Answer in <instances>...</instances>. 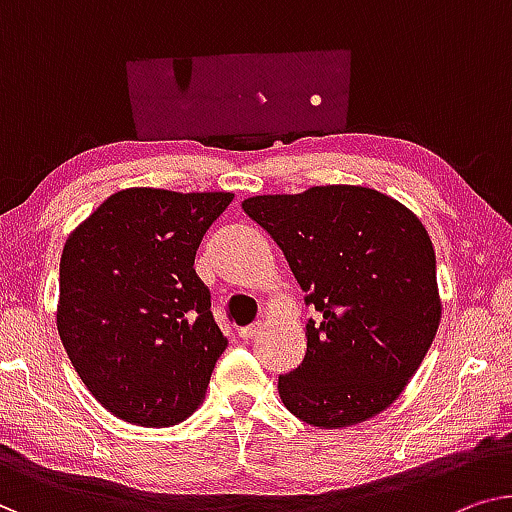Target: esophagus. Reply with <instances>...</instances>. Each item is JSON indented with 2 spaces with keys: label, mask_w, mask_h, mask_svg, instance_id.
<instances>
[{
  "label": "esophagus",
  "mask_w": 512,
  "mask_h": 512,
  "mask_svg": "<svg viewBox=\"0 0 512 512\" xmlns=\"http://www.w3.org/2000/svg\"><path fill=\"white\" fill-rule=\"evenodd\" d=\"M259 331H262V322H253V324H248V326H243V329H239V335L243 340H250V338H255Z\"/></svg>",
  "instance_id": "34e87169"
}]
</instances>
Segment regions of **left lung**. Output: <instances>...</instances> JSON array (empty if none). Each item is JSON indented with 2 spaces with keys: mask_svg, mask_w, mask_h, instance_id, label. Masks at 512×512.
<instances>
[{
  "mask_svg": "<svg viewBox=\"0 0 512 512\" xmlns=\"http://www.w3.org/2000/svg\"><path fill=\"white\" fill-rule=\"evenodd\" d=\"M243 211L285 255L305 305L308 349L278 377L285 407L326 427L363 423L391 407L439 329L437 259L414 213L361 186L257 195Z\"/></svg>",
  "mask_w": 512,
  "mask_h": 512,
  "instance_id": "1",
  "label": "left lung"
}]
</instances>
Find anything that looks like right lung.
<instances>
[{
	"mask_svg": "<svg viewBox=\"0 0 512 512\" xmlns=\"http://www.w3.org/2000/svg\"><path fill=\"white\" fill-rule=\"evenodd\" d=\"M232 197L128 188L68 236L61 345L91 395L121 421L170 427L204 398L227 340L193 264Z\"/></svg>",
	"mask_w": 512,
	"mask_h": 512,
	"instance_id": "1",
	"label": "right lung"
}]
</instances>
